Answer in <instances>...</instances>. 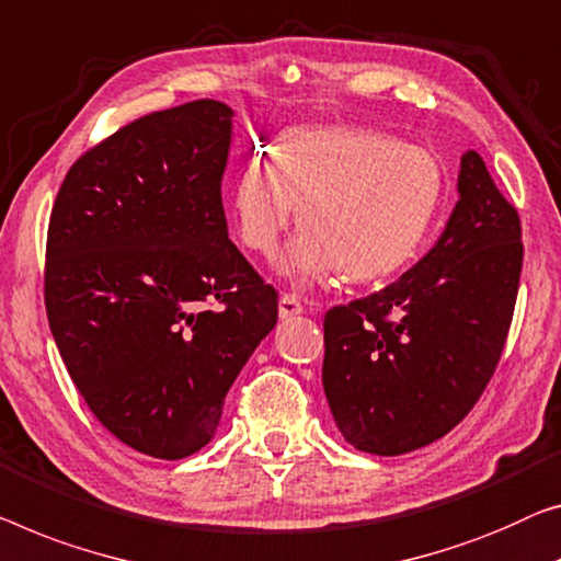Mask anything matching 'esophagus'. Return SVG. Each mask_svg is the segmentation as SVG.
<instances>
[{
    "label": "esophagus",
    "mask_w": 561,
    "mask_h": 561,
    "mask_svg": "<svg viewBox=\"0 0 561 561\" xmlns=\"http://www.w3.org/2000/svg\"><path fill=\"white\" fill-rule=\"evenodd\" d=\"M302 314V305L295 295H282L279 297V317L282 320H291V317Z\"/></svg>",
    "instance_id": "obj_1"
}]
</instances>
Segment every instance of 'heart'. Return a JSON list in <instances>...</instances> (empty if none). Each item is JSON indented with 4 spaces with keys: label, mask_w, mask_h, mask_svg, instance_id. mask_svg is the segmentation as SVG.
<instances>
[{
    "label": "heart",
    "mask_w": 561,
    "mask_h": 561,
    "mask_svg": "<svg viewBox=\"0 0 561 561\" xmlns=\"http://www.w3.org/2000/svg\"><path fill=\"white\" fill-rule=\"evenodd\" d=\"M446 196V169L431 148L370 128H295L274 144L270 163L249 158L231 188L241 244L277 252L299 208L302 231L279 272L312 287L345 270L380 279L403 270L428 239Z\"/></svg>",
    "instance_id": "heart-1"
}]
</instances>
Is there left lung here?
<instances>
[{"label": "left lung", "instance_id": "left-lung-1", "mask_svg": "<svg viewBox=\"0 0 561 561\" xmlns=\"http://www.w3.org/2000/svg\"><path fill=\"white\" fill-rule=\"evenodd\" d=\"M436 247L398 282L324 314L322 386L365 454L400 456L471 411L504 350L522 274V224L486 163L466 150Z\"/></svg>", "mask_w": 561, "mask_h": 561}]
</instances>
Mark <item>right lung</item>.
Instances as JSON below:
<instances>
[{"label":"right lung","mask_w":561,"mask_h":561,"mask_svg":"<svg viewBox=\"0 0 561 561\" xmlns=\"http://www.w3.org/2000/svg\"><path fill=\"white\" fill-rule=\"evenodd\" d=\"M233 111L196 100L125 125L67 171L47 231L45 305L67 373L140 454L186 458L277 324V291L221 206Z\"/></svg>","instance_id":"right-lung-1"}]
</instances>
